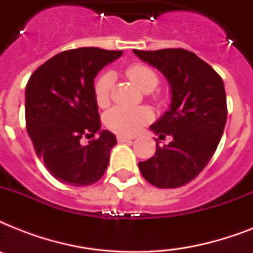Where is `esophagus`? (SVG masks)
<instances>
[{
    "instance_id": "34e87169",
    "label": "esophagus",
    "mask_w": 253,
    "mask_h": 253,
    "mask_svg": "<svg viewBox=\"0 0 253 253\" xmlns=\"http://www.w3.org/2000/svg\"><path fill=\"white\" fill-rule=\"evenodd\" d=\"M117 140H118V143H131L132 142V138H127V136H123V135H118Z\"/></svg>"
}]
</instances>
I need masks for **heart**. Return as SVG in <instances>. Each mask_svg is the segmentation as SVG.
I'll return each instance as SVG.
<instances>
[{
    "label": "heart",
    "instance_id": "heart-1",
    "mask_svg": "<svg viewBox=\"0 0 253 253\" xmlns=\"http://www.w3.org/2000/svg\"><path fill=\"white\" fill-rule=\"evenodd\" d=\"M126 75L140 90L146 93L154 90L159 84L158 75L146 65H131L127 68ZM114 80V75L111 72H106L95 81L94 95L98 106L105 107L109 105ZM151 119H152V111L148 107L117 106L106 113L105 125L109 130L114 131L117 134L130 136V135L136 134Z\"/></svg>",
    "mask_w": 253,
    "mask_h": 253
}]
</instances>
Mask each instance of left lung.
<instances>
[{"label":"left lung","instance_id":"obj_1","mask_svg":"<svg viewBox=\"0 0 253 253\" xmlns=\"http://www.w3.org/2000/svg\"><path fill=\"white\" fill-rule=\"evenodd\" d=\"M134 53L160 71L170 89L169 109L151 125V131L169 144L138 164L143 177L162 189L180 188L196 178L215 152L227 121L223 80L196 53L182 48Z\"/></svg>","mask_w":253,"mask_h":253}]
</instances>
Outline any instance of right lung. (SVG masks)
Instances as JSON below:
<instances>
[{
    "label": "right lung",
    "instance_id": "1",
    "mask_svg": "<svg viewBox=\"0 0 253 253\" xmlns=\"http://www.w3.org/2000/svg\"><path fill=\"white\" fill-rule=\"evenodd\" d=\"M122 53L95 47L64 51L41 65L26 85V128L34 150L63 184L91 185L106 170L117 138L101 130L94 79ZM95 133L98 138L81 144L83 136Z\"/></svg>",
    "mask_w": 253,
    "mask_h": 253
}]
</instances>
